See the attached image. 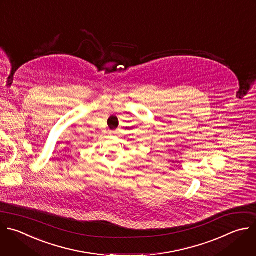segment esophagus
I'll return each instance as SVG.
<instances>
[{
    "instance_id": "1",
    "label": "esophagus",
    "mask_w": 256,
    "mask_h": 256,
    "mask_svg": "<svg viewBox=\"0 0 256 256\" xmlns=\"http://www.w3.org/2000/svg\"><path fill=\"white\" fill-rule=\"evenodd\" d=\"M110 134H114V132H110Z\"/></svg>"
}]
</instances>
